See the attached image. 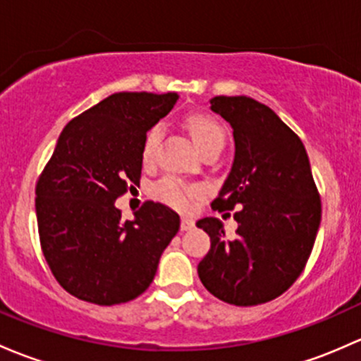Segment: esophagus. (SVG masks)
<instances>
[{
    "label": "esophagus",
    "mask_w": 361,
    "mask_h": 361,
    "mask_svg": "<svg viewBox=\"0 0 361 361\" xmlns=\"http://www.w3.org/2000/svg\"><path fill=\"white\" fill-rule=\"evenodd\" d=\"M181 230L183 231H187V230H192L193 226H195V221H193L192 218H187V216H183V218H181Z\"/></svg>",
    "instance_id": "esophagus-1"
}]
</instances>
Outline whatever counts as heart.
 <instances>
[{"label": "heart", "instance_id": "1", "mask_svg": "<svg viewBox=\"0 0 361 361\" xmlns=\"http://www.w3.org/2000/svg\"><path fill=\"white\" fill-rule=\"evenodd\" d=\"M183 124L200 155H206L209 152H221L223 145H225V130L214 117L209 114L193 112L185 117ZM157 142L159 130L150 128L143 136L142 147H140V159H142L143 166H150L154 162ZM152 195H154V199L168 204L169 207L185 211L190 207L192 200L200 195V188L176 180V178H164L152 187Z\"/></svg>", "mask_w": 361, "mask_h": 361}]
</instances>
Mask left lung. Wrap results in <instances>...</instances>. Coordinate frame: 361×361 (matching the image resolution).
Instances as JSON below:
<instances>
[{
	"label": "left lung",
	"instance_id": "left-lung-1",
	"mask_svg": "<svg viewBox=\"0 0 361 361\" xmlns=\"http://www.w3.org/2000/svg\"><path fill=\"white\" fill-rule=\"evenodd\" d=\"M211 109L228 121L235 159L212 211H233L237 237L218 218L197 226L211 249L197 267L212 295L256 306L283 294L305 270L322 219L320 193L299 136L264 104L249 97H214Z\"/></svg>",
	"mask_w": 361,
	"mask_h": 361
}]
</instances>
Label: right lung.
<instances>
[{"label": "right lung", "mask_w": 361, "mask_h": 361, "mask_svg": "<svg viewBox=\"0 0 361 361\" xmlns=\"http://www.w3.org/2000/svg\"><path fill=\"white\" fill-rule=\"evenodd\" d=\"M178 93L121 91L69 121L36 183L43 256L69 294L98 306L128 302L154 280L180 216L147 200L123 221L116 199L140 183L145 133Z\"/></svg>", "instance_id": "add662e5"}]
</instances>
